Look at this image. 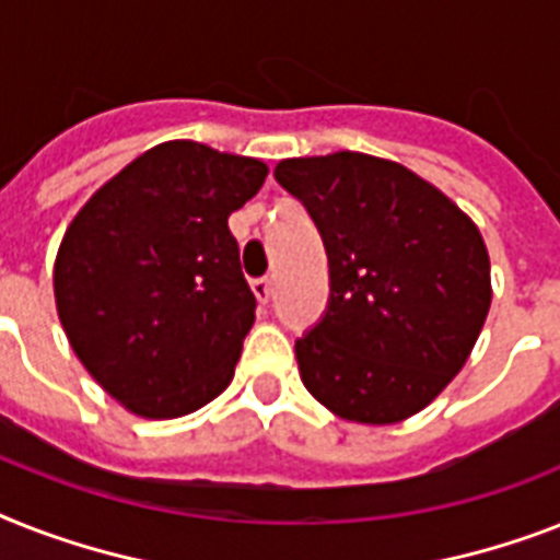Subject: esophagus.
<instances>
[{
    "label": "esophagus",
    "mask_w": 560,
    "mask_h": 560,
    "mask_svg": "<svg viewBox=\"0 0 560 560\" xmlns=\"http://www.w3.org/2000/svg\"><path fill=\"white\" fill-rule=\"evenodd\" d=\"M253 293H256V299L261 304L270 302V295H272V279H253Z\"/></svg>",
    "instance_id": "esophagus-1"
}]
</instances>
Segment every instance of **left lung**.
<instances>
[{
	"mask_svg": "<svg viewBox=\"0 0 560 560\" xmlns=\"http://www.w3.org/2000/svg\"><path fill=\"white\" fill-rule=\"evenodd\" d=\"M276 180L311 212L330 267L325 316L295 339L304 388L342 420H408L483 330V235L438 186L371 154L290 158Z\"/></svg>",
	"mask_w": 560,
	"mask_h": 560,
	"instance_id": "8db88e82",
	"label": "left lung"
}]
</instances>
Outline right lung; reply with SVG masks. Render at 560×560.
<instances>
[{
  "instance_id": "right-lung-1",
  "label": "right lung",
  "mask_w": 560,
  "mask_h": 560,
  "mask_svg": "<svg viewBox=\"0 0 560 560\" xmlns=\"http://www.w3.org/2000/svg\"><path fill=\"white\" fill-rule=\"evenodd\" d=\"M267 166L192 140L149 149L68 224L54 295L68 342L138 417L198 411L230 385L256 295L226 218Z\"/></svg>"
}]
</instances>
